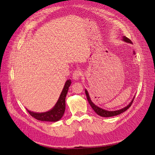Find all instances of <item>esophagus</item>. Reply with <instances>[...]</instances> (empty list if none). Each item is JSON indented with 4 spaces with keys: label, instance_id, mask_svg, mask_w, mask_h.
I'll return each instance as SVG.
<instances>
[{
    "label": "esophagus",
    "instance_id": "34e87169",
    "mask_svg": "<svg viewBox=\"0 0 155 155\" xmlns=\"http://www.w3.org/2000/svg\"><path fill=\"white\" fill-rule=\"evenodd\" d=\"M81 75H82V72H81V71H80V70H75L73 73L72 77H73V80H78L80 78Z\"/></svg>",
    "mask_w": 155,
    "mask_h": 155
}]
</instances>
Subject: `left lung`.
Instances as JSON below:
<instances>
[{"mask_svg":"<svg viewBox=\"0 0 155 155\" xmlns=\"http://www.w3.org/2000/svg\"><path fill=\"white\" fill-rule=\"evenodd\" d=\"M122 40L126 42V43H132L131 41L130 40L129 38H127V37L123 36V39H122ZM85 94H86V96H87V99L89 102V104H90L91 106L92 107V108L94 109V110L98 114L99 116H101L102 117H112V116H117V115H119L120 114L123 113L124 112H125L126 110H127L130 107H131V104H133V101H134V98L132 99V101H131V102H130L127 106H126L125 107L121 109H119V110H112V111H109V110H105L104 109H102L98 106H97L96 105H95L92 101H91V97L90 96H89V94L88 93V91H87V89H85Z\"/></svg>","mask_w":155,"mask_h":155,"instance_id":"left-lung-1","label":"left lung"}]
</instances>
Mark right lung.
<instances>
[{
	"label": "right lung",
	"instance_id": "right-lung-1",
	"mask_svg": "<svg viewBox=\"0 0 155 155\" xmlns=\"http://www.w3.org/2000/svg\"><path fill=\"white\" fill-rule=\"evenodd\" d=\"M71 83L70 79L67 81L58 101L51 110L45 112H31L26 109L29 114L37 120L41 121L56 122L60 120L65 110V98H66Z\"/></svg>",
	"mask_w": 155,
	"mask_h": 155
}]
</instances>
